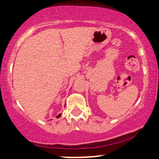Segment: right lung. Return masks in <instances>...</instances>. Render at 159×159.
<instances>
[{
  "label": "right lung",
  "mask_w": 159,
  "mask_h": 159,
  "mask_svg": "<svg viewBox=\"0 0 159 159\" xmlns=\"http://www.w3.org/2000/svg\"><path fill=\"white\" fill-rule=\"evenodd\" d=\"M61 116V114H60L59 115H57V118H58V117H60V116Z\"/></svg>",
  "instance_id": "add662e5"
}]
</instances>
